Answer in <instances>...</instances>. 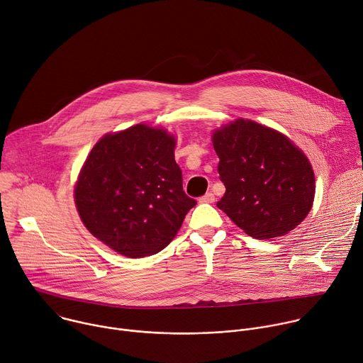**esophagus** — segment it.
I'll return each mask as SVG.
<instances>
[{
  "label": "esophagus",
  "instance_id": "obj_1",
  "mask_svg": "<svg viewBox=\"0 0 363 363\" xmlns=\"http://www.w3.org/2000/svg\"><path fill=\"white\" fill-rule=\"evenodd\" d=\"M199 201L200 203H213L214 201V194L213 193H206L204 196H201L199 199Z\"/></svg>",
  "mask_w": 363,
  "mask_h": 363
}]
</instances>
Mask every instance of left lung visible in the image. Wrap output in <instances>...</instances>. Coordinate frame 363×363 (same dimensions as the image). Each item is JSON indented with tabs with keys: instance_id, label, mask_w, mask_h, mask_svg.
<instances>
[{
	"instance_id": "obj_1",
	"label": "left lung",
	"mask_w": 363,
	"mask_h": 363,
	"mask_svg": "<svg viewBox=\"0 0 363 363\" xmlns=\"http://www.w3.org/2000/svg\"><path fill=\"white\" fill-rule=\"evenodd\" d=\"M226 187L217 201L230 219L255 239L294 230L312 208L315 174L306 156L276 130L236 120L213 134Z\"/></svg>"
}]
</instances>
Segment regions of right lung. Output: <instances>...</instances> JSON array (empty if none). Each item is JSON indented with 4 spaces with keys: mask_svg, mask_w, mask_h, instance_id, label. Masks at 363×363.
Returning <instances> with one entry per match:
<instances>
[{
    "mask_svg": "<svg viewBox=\"0 0 363 363\" xmlns=\"http://www.w3.org/2000/svg\"><path fill=\"white\" fill-rule=\"evenodd\" d=\"M174 138L144 124L103 137L76 186L84 226L113 250L144 257L163 250L196 200L183 190Z\"/></svg>",
    "mask_w": 363,
    "mask_h": 363,
    "instance_id": "right-lung-1",
    "label": "right lung"
}]
</instances>
